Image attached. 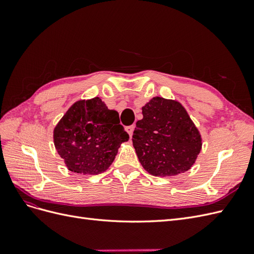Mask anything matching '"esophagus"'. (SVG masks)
<instances>
[{
    "instance_id": "1",
    "label": "esophagus",
    "mask_w": 254,
    "mask_h": 254,
    "mask_svg": "<svg viewBox=\"0 0 254 254\" xmlns=\"http://www.w3.org/2000/svg\"><path fill=\"white\" fill-rule=\"evenodd\" d=\"M133 129H134V125L127 126V127H126V131L128 132V134H129V136H130V137H131V136H132V134H133Z\"/></svg>"
}]
</instances>
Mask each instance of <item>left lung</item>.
Masks as SVG:
<instances>
[{
    "instance_id": "left-lung-1",
    "label": "left lung",
    "mask_w": 254,
    "mask_h": 254,
    "mask_svg": "<svg viewBox=\"0 0 254 254\" xmlns=\"http://www.w3.org/2000/svg\"><path fill=\"white\" fill-rule=\"evenodd\" d=\"M132 143L140 163L150 175L175 176L189 171L201 150V136L183 106L153 97L142 108Z\"/></svg>"
}]
</instances>
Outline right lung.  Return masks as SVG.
<instances>
[{
	"mask_svg": "<svg viewBox=\"0 0 254 254\" xmlns=\"http://www.w3.org/2000/svg\"><path fill=\"white\" fill-rule=\"evenodd\" d=\"M128 133L119 113L109 110L99 97L78 101L54 129V144L68 171L97 175L109 168Z\"/></svg>",
	"mask_w": 254,
	"mask_h": 254,
	"instance_id": "obj_1",
	"label": "right lung"
}]
</instances>
